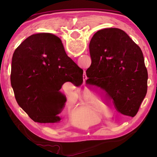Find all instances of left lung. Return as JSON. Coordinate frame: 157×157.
I'll return each instance as SVG.
<instances>
[{"label": "left lung", "mask_w": 157, "mask_h": 157, "mask_svg": "<svg viewBox=\"0 0 157 157\" xmlns=\"http://www.w3.org/2000/svg\"><path fill=\"white\" fill-rule=\"evenodd\" d=\"M92 63L86 84L104 91L121 114L134 117L147 92L148 71L140 48L118 28L94 34L89 45Z\"/></svg>", "instance_id": "obj_1"}]
</instances>
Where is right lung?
I'll return each mask as SVG.
<instances>
[{"label":"right lung","mask_w":157,"mask_h":157,"mask_svg":"<svg viewBox=\"0 0 157 157\" xmlns=\"http://www.w3.org/2000/svg\"><path fill=\"white\" fill-rule=\"evenodd\" d=\"M83 83V70L67 55L59 38L33 34L13 53L11 84L19 106L33 121L56 123L67 101L59 92L65 82Z\"/></svg>","instance_id":"obj_1"}]
</instances>
